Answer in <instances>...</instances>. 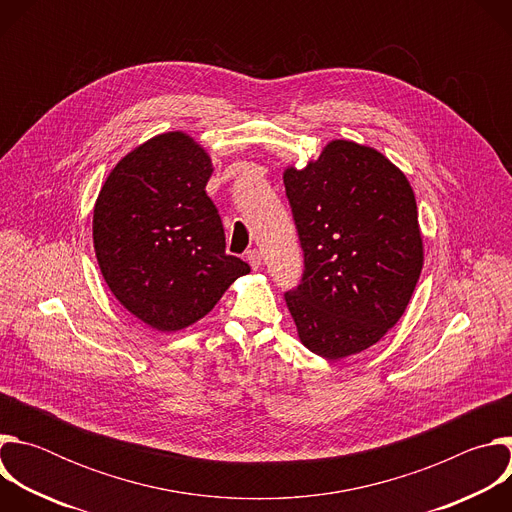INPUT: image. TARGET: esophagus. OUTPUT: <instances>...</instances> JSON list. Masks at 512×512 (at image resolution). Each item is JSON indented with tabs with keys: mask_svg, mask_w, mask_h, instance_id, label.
Wrapping results in <instances>:
<instances>
[{
	"mask_svg": "<svg viewBox=\"0 0 512 512\" xmlns=\"http://www.w3.org/2000/svg\"><path fill=\"white\" fill-rule=\"evenodd\" d=\"M247 261H249L251 269H259V267H261V253H259L257 249L249 251V253H247Z\"/></svg>",
	"mask_w": 512,
	"mask_h": 512,
	"instance_id": "esophagus-1",
	"label": "esophagus"
}]
</instances>
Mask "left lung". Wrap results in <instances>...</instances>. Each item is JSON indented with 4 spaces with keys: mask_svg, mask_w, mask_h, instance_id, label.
<instances>
[{
    "mask_svg": "<svg viewBox=\"0 0 512 512\" xmlns=\"http://www.w3.org/2000/svg\"><path fill=\"white\" fill-rule=\"evenodd\" d=\"M283 184L304 249L302 283L285 294L302 344L326 360L367 350L399 322L423 267L407 176L369 145L332 139Z\"/></svg>",
    "mask_w": 512,
    "mask_h": 512,
    "instance_id": "1",
    "label": "left lung"
}]
</instances>
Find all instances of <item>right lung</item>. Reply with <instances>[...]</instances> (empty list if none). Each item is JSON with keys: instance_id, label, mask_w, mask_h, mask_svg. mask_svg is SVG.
<instances>
[{"instance_id": "obj_1", "label": "right lung", "mask_w": 512, "mask_h": 512, "mask_svg": "<svg viewBox=\"0 0 512 512\" xmlns=\"http://www.w3.org/2000/svg\"><path fill=\"white\" fill-rule=\"evenodd\" d=\"M212 160L184 131L137 145L109 172L93 208L105 283L137 320L176 332L204 318L249 265L225 253V229L206 196Z\"/></svg>"}]
</instances>
